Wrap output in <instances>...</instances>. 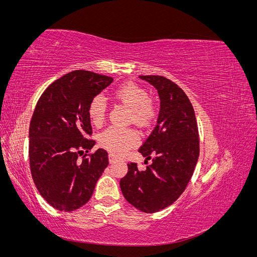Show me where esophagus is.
I'll use <instances>...</instances> for the list:
<instances>
[{
    "label": "esophagus",
    "mask_w": 257,
    "mask_h": 257,
    "mask_svg": "<svg viewBox=\"0 0 257 257\" xmlns=\"http://www.w3.org/2000/svg\"><path fill=\"white\" fill-rule=\"evenodd\" d=\"M115 160H116V158L114 157V155H113L112 153H110V154H109V162H110V163H113Z\"/></svg>",
    "instance_id": "34e87169"
}]
</instances>
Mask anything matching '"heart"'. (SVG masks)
Here are the masks:
<instances>
[{"mask_svg":"<svg viewBox=\"0 0 257 257\" xmlns=\"http://www.w3.org/2000/svg\"><path fill=\"white\" fill-rule=\"evenodd\" d=\"M112 97L116 102L130 108V120L139 127H148L157 115V107L153 100L149 98V93L133 81L120 84L112 92ZM107 103L103 95H95L88 106V113L94 125H102L105 121ZM139 143V134L134 128L109 127L99 136V144L105 149L113 154L122 155L131 148H134Z\"/></svg>","mask_w":257,"mask_h":257,"instance_id":"obj_1","label":"heart"}]
</instances>
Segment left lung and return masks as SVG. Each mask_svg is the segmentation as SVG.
Instances as JSON below:
<instances>
[{"label": "left lung", "instance_id": "obj_1", "mask_svg": "<svg viewBox=\"0 0 257 257\" xmlns=\"http://www.w3.org/2000/svg\"><path fill=\"white\" fill-rule=\"evenodd\" d=\"M158 90L161 107L158 124L139 148L147 169L130 163L120 180L123 196L141 211L158 212L184 192L199 157L198 127L194 108L184 91L163 76H139Z\"/></svg>", "mask_w": 257, "mask_h": 257}]
</instances>
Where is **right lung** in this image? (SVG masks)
Instances as JSON below:
<instances>
[{"label": "right lung", "mask_w": 257, "mask_h": 257, "mask_svg": "<svg viewBox=\"0 0 257 257\" xmlns=\"http://www.w3.org/2000/svg\"><path fill=\"white\" fill-rule=\"evenodd\" d=\"M112 81L109 76L73 71L53 81L36 104L29 130L31 174L41 195L61 211L87 204L109 163L104 149L79 157L95 145L88 138L90 100Z\"/></svg>", "instance_id": "right-lung-1"}]
</instances>
